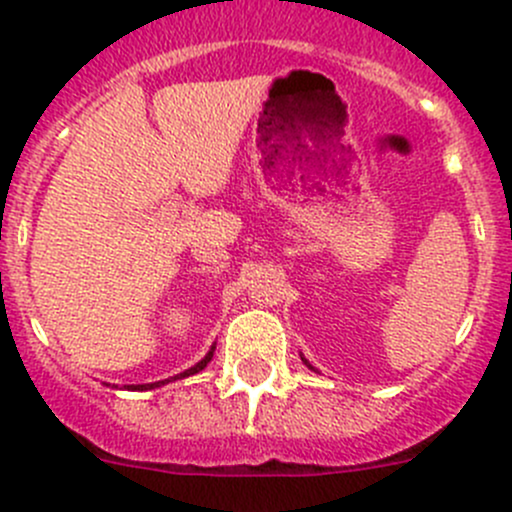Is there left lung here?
Masks as SVG:
<instances>
[{"label":"left lung","instance_id":"1","mask_svg":"<svg viewBox=\"0 0 512 512\" xmlns=\"http://www.w3.org/2000/svg\"><path fill=\"white\" fill-rule=\"evenodd\" d=\"M304 363H306V360H304ZM306 365H309V363H306ZM309 368H311V365H309Z\"/></svg>","mask_w":512,"mask_h":512}]
</instances>
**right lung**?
Returning a JSON list of instances; mask_svg holds the SVG:
<instances>
[{
    "mask_svg": "<svg viewBox=\"0 0 512 512\" xmlns=\"http://www.w3.org/2000/svg\"><path fill=\"white\" fill-rule=\"evenodd\" d=\"M213 351H215V346L211 348V351L206 353V358H203L201 363H196V365H193V368L184 370V373H181V375H174V378H171V380L188 378V375H193V373H198V370H203V368H206V365L211 363V358H213ZM171 380H159V383H149V385H125V387H127V390H154V387H159V385H166V383H171Z\"/></svg>",
    "mask_w": 512,
    "mask_h": 512,
    "instance_id": "right-lung-1",
    "label": "right lung"
}]
</instances>
